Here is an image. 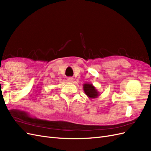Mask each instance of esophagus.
<instances>
[{
	"label": "esophagus",
	"instance_id": "esophagus-1",
	"mask_svg": "<svg viewBox=\"0 0 151 151\" xmlns=\"http://www.w3.org/2000/svg\"><path fill=\"white\" fill-rule=\"evenodd\" d=\"M67 81L68 82H70V83H72V82L74 81V78H73V77H68Z\"/></svg>",
	"mask_w": 151,
	"mask_h": 151
}]
</instances>
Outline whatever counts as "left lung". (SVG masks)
<instances>
[{
    "label": "left lung",
    "instance_id": "8db88e82",
    "mask_svg": "<svg viewBox=\"0 0 151 151\" xmlns=\"http://www.w3.org/2000/svg\"><path fill=\"white\" fill-rule=\"evenodd\" d=\"M83 90L89 99H94L99 96L100 93L96 89L93 84L86 83L83 84Z\"/></svg>",
    "mask_w": 151,
    "mask_h": 151
}]
</instances>
